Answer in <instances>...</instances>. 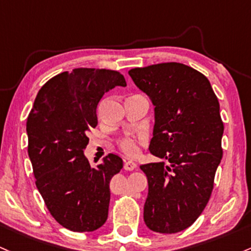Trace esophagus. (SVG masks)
I'll list each match as a JSON object with an SVG mask.
<instances>
[{
	"label": "esophagus",
	"mask_w": 251,
	"mask_h": 251,
	"mask_svg": "<svg viewBox=\"0 0 251 251\" xmlns=\"http://www.w3.org/2000/svg\"><path fill=\"white\" fill-rule=\"evenodd\" d=\"M137 168V164L134 163L133 161H125V163H124V169L125 170H134Z\"/></svg>",
	"instance_id": "obj_1"
}]
</instances>
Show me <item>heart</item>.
<instances>
[{"label": "heart", "mask_w": 251, "mask_h": 251, "mask_svg": "<svg viewBox=\"0 0 251 251\" xmlns=\"http://www.w3.org/2000/svg\"><path fill=\"white\" fill-rule=\"evenodd\" d=\"M119 148L127 156L137 155L139 151L137 139L132 138V137H124V138H121L119 140Z\"/></svg>", "instance_id": "1"}]
</instances>
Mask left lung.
Returning <instances> with one entry per match:
<instances>
[{"mask_svg":"<svg viewBox=\"0 0 251 251\" xmlns=\"http://www.w3.org/2000/svg\"><path fill=\"white\" fill-rule=\"evenodd\" d=\"M155 106L149 150L164 162L140 169L148 177L144 222L150 230L176 233L189 227L210 200L223 157L224 124L207 77L181 63L128 71Z\"/></svg>","mask_w":251,"mask_h":251,"instance_id":"8db88e82","label":"left lung"}]
</instances>
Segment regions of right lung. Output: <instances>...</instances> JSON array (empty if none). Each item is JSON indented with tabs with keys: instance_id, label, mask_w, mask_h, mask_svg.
I'll return each instance as SVG.
<instances>
[{
	"instance_id": "obj_1",
	"label": "right lung",
	"mask_w": 251,
	"mask_h": 251,
	"mask_svg": "<svg viewBox=\"0 0 251 251\" xmlns=\"http://www.w3.org/2000/svg\"><path fill=\"white\" fill-rule=\"evenodd\" d=\"M126 87L119 71L77 68L41 87L27 119L28 156L37 188L62 226L75 232L101 227L108 217L109 182L123 159L108 153L92 166L83 150L98 125L96 107L104 93Z\"/></svg>"
}]
</instances>
